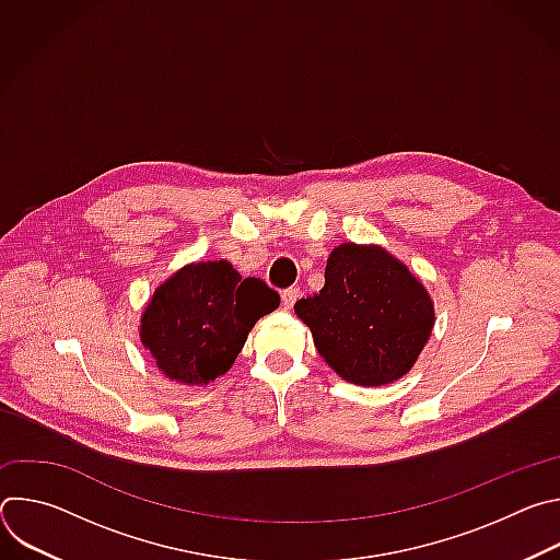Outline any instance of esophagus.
I'll return each instance as SVG.
<instances>
[{"label":"esophagus","instance_id":"34e87169","mask_svg":"<svg viewBox=\"0 0 560 560\" xmlns=\"http://www.w3.org/2000/svg\"><path fill=\"white\" fill-rule=\"evenodd\" d=\"M299 288H285L283 292H281V301H283V305L285 307H292L294 303H296V299H299Z\"/></svg>","mask_w":560,"mask_h":560}]
</instances>
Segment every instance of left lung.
I'll return each mask as SVG.
<instances>
[{"mask_svg":"<svg viewBox=\"0 0 560 560\" xmlns=\"http://www.w3.org/2000/svg\"><path fill=\"white\" fill-rule=\"evenodd\" d=\"M294 312L328 365L350 383L401 378L434 326V305L417 277L376 246L343 244L326 266V285Z\"/></svg>","mask_w":560,"mask_h":560,"instance_id":"obj_1","label":"left lung"}]
</instances>
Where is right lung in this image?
I'll return each mask as SVG.
<instances>
[{
    "label": "right lung",
    "mask_w": 560,
    "mask_h": 560,
    "mask_svg": "<svg viewBox=\"0 0 560 560\" xmlns=\"http://www.w3.org/2000/svg\"><path fill=\"white\" fill-rule=\"evenodd\" d=\"M277 307L266 281L242 279L232 264H190L152 294L141 343L166 376L206 385L230 370L257 318Z\"/></svg>",
    "instance_id": "add662e5"
}]
</instances>
